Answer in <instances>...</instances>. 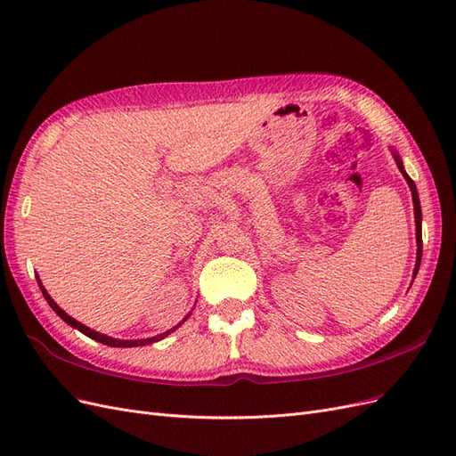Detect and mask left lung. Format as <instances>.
<instances>
[{"instance_id": "left-lung-1", "label": "left lung", "mask_w": 456, "mask_h": 456, "mask_svg": "<svg viewBox=\"0 0 456 456\" xmlns=\"http://www.w3.org/2000/svg\"><path fill=\"white\" fill-rule=\"evenodd\" d=\"M395 163H397L399 171H402V173H403V176H405V181H407V184H409V188H411V194H412V203H415V223H417V245H419V251H417V266H415V273H412V275H417L419 266H420V258H422V226H420V223H422V211H420L419 191H417L415 183H412V178L403 171L402 159H399L397 156H395Z\"/></svg>"}]
</instances>
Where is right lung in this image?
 I'll return each mask as SVG.
<instances>
[{"instance_id":"1","label":"right lung","mask_w":456,"mask_h":456,"mask_svg":"<svg viewBox=\"0 0 456 456\" xmlns=\"http://www.w3.org/2000/svg\"><path fill=\"white\" fill-rule=\"evenodd\" d=\"M37 283H39V289H41V293H44V297H45V300L49 302V306L57 312L62 320L68 323V325H72V327H76L77 330H81V333L84 335H87L89 338H93V340H96V342H102V344H108V346H116V348H133V346H144V344H151V342H156V340H161L163 337H167L169 333H173V330L176 329H171V330H167V333H163V335H159V337H154V338H142V340H118V338H110V337H106V335H101V333H96V330H93V329H89V327H86V325H81L79 322H76L74 317H70L68 315L64 310H61L59 306H57V302H54L51 297H49V293L45 291L44 289V285H41V281H39V278H37ZM186 320V317H184ZM183 320V322H184ZM181 325V323H178Z\"/></svg>"}]
</instances>
